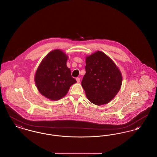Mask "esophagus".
Instances as JSON below:
<instances>
[{"label":"esophagus","instance_id":"34e87169","mask_svg":"<svg viewBox=\"0 0 157 157\" xmlns=\"http://www.w3.org/2000/svg\"><path fill=\"white\" fill-rule=\"evenodd\" d=\"M76 81H77L78 83L80 82V81H81V78H76Z\"/></svg>","mask_w":157,"mask_h":157}]
</instances>
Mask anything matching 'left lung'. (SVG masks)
I'll list each match as a JSON object with an SVG mask.
<instances>
[{
	"mask_svg": "<svg viewBox=\"0 0 157 157\" xmlns=\"http://www.w3.org/2000/svg\"><path fill=\"white\" fill-rule=\"evenodd\" d=\"M81 85L88 99L100 105L110 101L120 90L122 76L113 60L100 51L86 58Z\"/></svg>",
	"mask_w": 157,
	"mask_h": 157,
	"instance_id": "8db88e82",
	"label": "left lung"
}]
</instances>
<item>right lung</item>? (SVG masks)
<instances>
[{"label": "right lung", "instance_id": "1", "mask_svg": "<svg viewBox=\"0 0 157 157\" xmlns=\"http://www.w3.org/2000/svg\"><path fill=\"white\" fill-rule=\"evenodd\" d=\"M67 57L55 50L44 58L35 76L37 89L43 95L52 100H58L67 93L70 86L76 82L66 66Z\"/></svg>", "mask_w": 157, "mask_h": 157}]
</instances>
